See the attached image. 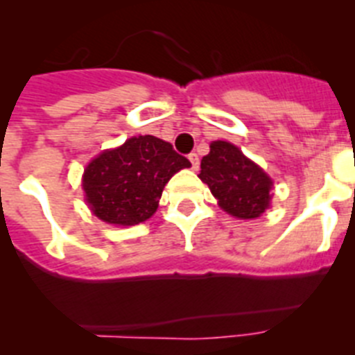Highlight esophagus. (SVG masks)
<instances>
[{
    "instance_id": "1",
    "label": "esophagus",
    "mask_w": 355,
    "mask_h": 355,
    "mask_svg": "<svg viewBox=\"0 0 355 355\" xmlns=\"http://www.w3.org/2000/svg\"><path fill=\"white\" fill-rule=\"evenodd\" d=\"M188 159L192 163L193 171H197V168H199V156H197V153H190V155H188Z\"/></svg>"
}]
</instances>
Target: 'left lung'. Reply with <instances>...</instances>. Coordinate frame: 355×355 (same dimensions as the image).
I'll return each instance as SVG.
<instances>
[{
  "mask_svg": "<svg viewBox=\"0 0 355 355\" xmlns=\"http://www.w3.org/2000/svg\"><path fill=\"white\" fill-rule=\"evenodd\" d=\"M199 178L220 208L236 218H256L270 206L272 180L233 144L213 142L200 159Z\"/></svg>",
  "mask_w": 355,
  "mask_h": 355,
  "instance_id": "left-lung-1",
  "label": "left lung"
}]
</instances>
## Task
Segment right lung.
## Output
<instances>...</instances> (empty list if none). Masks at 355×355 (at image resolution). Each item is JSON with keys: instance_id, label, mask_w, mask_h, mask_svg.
<instances>
[{"instance_id": "right-lung-1", "label": "right lung", "mask_w": 355, "mask_h": 355, "mask_svg": "<svg viewBox=\"0 0 355 355\" xmlns=\"http://www.w3.org/2000/svg\"><path fill=\"white\" fill-rule=\"evenodd\" d=\"M190 167L168 142L133 137L89 163L83 190L94 215L108 224L135 225L156 211L163 188L175 172Z\"/></svg>"}]
</instances>
